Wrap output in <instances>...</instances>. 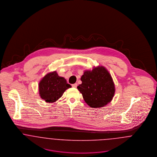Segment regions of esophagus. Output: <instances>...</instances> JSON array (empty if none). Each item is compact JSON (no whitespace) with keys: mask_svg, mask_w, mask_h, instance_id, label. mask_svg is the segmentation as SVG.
<instances>
[{"mask_svg":"<svg viewBox=\"0 0 157 157\" xmlns=\"http://www.w3.org/2000/svg\"><path fill=\"white\" fill-rule=\"evenodd\" d=\"M72 87H74V88H76V87H77V83H75V84H72Z\"/></svg>","mask_w":157,"mask_h":157,"instance_id":"34e87169","label":"esophagus"}]
</instances>
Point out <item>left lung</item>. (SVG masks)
Here are the masks:
<instances>
[{"instance_id": "left-lung-1", "label": "left lung", "mask_w": 157, "mask_h": 157, "mask_svg": "<svg viewBox=\"0 0 157 157\" xmlns=\"http://www.w3.org/2000/svg\"><path fill=\"white\" fill-rule=\"evenodd\" d=\"M82 83L77 89L82 94L86 103L93 108L107 105L113 99L115 87L112 76L103 66L86 70L81 77Z\"/></svg>"}]
</instances>
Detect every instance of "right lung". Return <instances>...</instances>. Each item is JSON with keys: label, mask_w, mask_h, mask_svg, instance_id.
Masks as SVG:
<instances>
[{"label": "right lung", "mask_w": 157, "mask_h": 157, "mask_svg": "<svg viewBox=\"0 0 157 157\" xmlns=\"http://www.w3.org/2000/svg\"><path fill=\"white\" fill-rule=\"evenodd\" d=\"M39 94L47 103H53L59 99L67 89L71 87L66 80L59 77L56 71L45 75L39 83Z\"/></svg>", "instance_id": "1"}]
</instances>
